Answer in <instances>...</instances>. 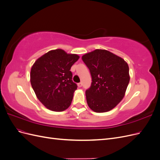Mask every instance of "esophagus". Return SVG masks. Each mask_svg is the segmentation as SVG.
I'll return each instance as SVG.
<instances>
[{
  "mask_svg": "<svg viewBox=\"0 0 160 160\" xmlns=\"http://www.w3.org/2000/svg\"><path fill=\"white\" fill-rule=\"evenodd\" d=\"M82 85H83L82 84V83H79L78 84H77V86H78L79 88H81V87H82Z\"/></svg>",
  "mask_w": 160,
  "mask_h": 160,
  "instance_id": "esophagus-1",
  "label": "esophagus"
}]
</instances>
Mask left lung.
<instances>
[{
    "label": "left lung",
    "instance_id": "obj_1",
    "mask_svg": "<svg viewBox=\"0 0 160 160\" xmlns=\"http://www.w3.org/2000/svg\"><path fill=\"white\" fill-rule=\"evenodd\" d=\"M92 77L85 91L89 108L96 113L107 112L124 98L130 77L129 66L123 59L109 51L95 49L82 56Z\"/></svg>",
    "mask_w": 160,
    "mask_h": 160
}]
</instances>
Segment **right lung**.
Segmentation results:
<instances>
[{"instance_id": "obj_1", "label": "right lung", "mask_w": 160, "mask_h": 160, "mask_svg": "<svg viewBox=\"0 0 160 160\" xmlns=\"http://www.w3.org/2000/svg\"><path fill=\"white\" fill-rule=\"evenodd\" d=\"M79 59L64 50H51L37 59L31 69V83L41 103L53 111H65L71 104L77 88L71 67Z\"/></svg>"}]
</instances>
